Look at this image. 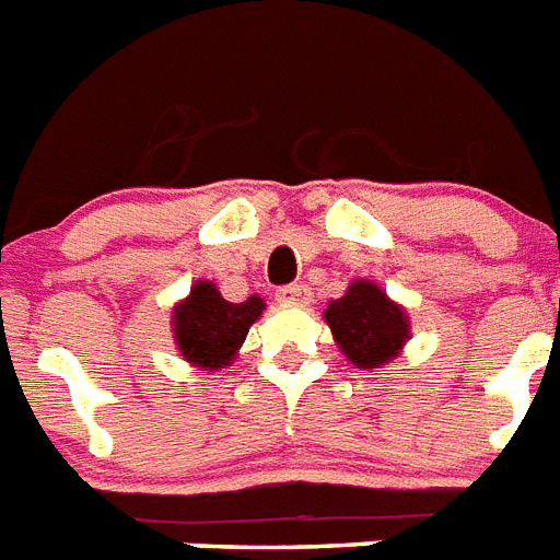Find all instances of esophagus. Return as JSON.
Listing matches in <instances>:
<instances>
[{"label": "esophagus", "mask_w": 560, "mask_h": 560, "mask_svg": "<svg viewBox=\"0 0 560 560\" xmlns=\"http://www.w3.org/2000/svg\"><path fill=\"white\" fill-rule=\"evenodd\" d=\"M276 295H279V302H284V304H307L310 302V288H307V284H302V281H295V284L281 288Z\"/></svg>", "instance_id": "1"}]
</instances>
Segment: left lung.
<instances>
[{"label":"left lung","mask_w":560,"mask_h":560,"mask_svg":"<svg viewBox=\"0 0 560 560\" xmlns=\"http://www.w3.org/2000/svg\"><path fill=\"white\" fill-rule=\"evenodd\" d=\"M338 347L355 368L387 364L407 341V316L370 281H352L341 299L324 310Z\"/></svg>","instance_id":"1"}]
</instances>
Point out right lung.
Segmentation results:
<instances>
[{
  "label": "right lung",
  "instance_id": "right-lung-1",
  "mask_svg": "<svg viewBox=\"0 0 560 560\" xmlns=\"http://www.w3.org/2000/svg\"><path fill=\"white\" fill-rule=\"evenodd\" d=\"M261 310H265V302L258 295L233 304L222 299L215 284L199 281L190 290V299L173 310L178 350L190 364L208 370L222 368L236 355L250 324L261 316Z\"/></svg>",
  "mask_w": 560,
  "mask_h": 560
}]
</instances>
